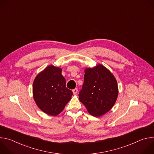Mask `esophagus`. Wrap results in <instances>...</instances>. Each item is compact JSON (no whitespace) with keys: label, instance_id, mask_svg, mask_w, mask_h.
<instances>
[{"label":"esophagus","instance_id":"obj_1","mask_svg":"<svg viewBox=\"0 0 154 154\" xmlns=\"http://www.w3.org/2000/svg\"><path fill=\"white\" fill-rule=\"evenodd\" d=\"M72 92H73V94H74V95H75V94L77 93V92H78V89H77V88L74 89V90H72Z\"/></svg>","mask_w":154,"mask_h":154}]
</instances>
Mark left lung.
<instances>
[{
	"label": "left lung",
	"mask_w": 154,
	"mask_h": 154,
	"mask_svg": "<svg viewBox=\"0 0 154 154\" xmlns=\"http://www.w3.org/2000/svg\"><path fill=\"white\" fill-rule=\"evenodd\" d=\"M118 96L116 79L103 65L99 64L85 69L84 83L79 98L90 115L100 117L108 112Z\"/></svg>",
	"instance_id": "left-lung-1"
}]
</instances>
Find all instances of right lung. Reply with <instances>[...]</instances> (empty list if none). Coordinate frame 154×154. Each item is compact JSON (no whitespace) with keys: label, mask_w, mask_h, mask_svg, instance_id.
I'll return each mask as SVG.
<instances>
[{"label":"right lung","mask_w":154,"mask_h":154,"mask_svg":"<svg viewBox=\"0 0 154 154\" xmlns=\"http://www.w3.org/2000/svg\"><path fill=\"white\" fill-rule=\"evenodd\" d=\"M61 71V68L49 65L33 81L34 100L40 109L50 116L58 115L72 96V91L66 87Z\"/></svg>","instance_id":"add662e5"}]
</instances>
